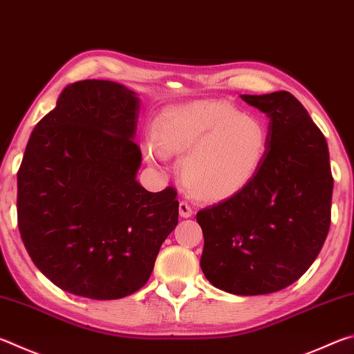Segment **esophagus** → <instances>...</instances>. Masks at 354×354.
<instances>
[{
	"label": "esophagus",
	"mask_w": 354,
	"mask_h": 354,
	"mask_svg": "<svg viewBox=\"0 0 354 354\" xmlns=\"http://www.w3.org/2000/svg\"><path fill=\"white\" fill-rule=\"evenodd\" d=\"M179 215H181L183 218H189V217H192V215H194V211H192V207L185 201L179 203Z\"/></svg>",
	"instance_id": "obj_1"
}]
</instances>
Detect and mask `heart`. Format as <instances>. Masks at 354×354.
Masks as SVG:
<instances>
[{
  "label": "heart",
  "mask_w": 354,
  "mask_h": 354,
  "mask_svg": "<svg viewBox=\"0 0 354 354\" xmlns=\"http://www.w3.org/2000/svg\"><path fill=\"white\" fill-rule=\"evenodd\" d=\"M154 142L142 145L148 162L164 156L179 159V178L196 200H230L248 187L268 151V129L259 117L242 113L226 101H194L159 113Z\"/></svg>",
  "instance_id": "b5f03b06"
}]
</instances>
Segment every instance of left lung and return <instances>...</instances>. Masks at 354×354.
Masks as SVG:
<instances>
[{
  "label": "left lung",
  "mask_w": 354,
  "mask_h": 354,
  "mask_svg": "<svg viewBox=\"0 0 354 354\" xmlns=\"http://www.w3.org/2000/svg\"><path fill=\"white\" fill-rule=\"evenodd\" d=\"M268 117V151L241 194L196 214L209 283L234 295L278 292L303 277L331 223L333 176L325 136L286 91L241 95Z\"/></svg>",
  "instance_id": "obj_1"
}]
</instances>
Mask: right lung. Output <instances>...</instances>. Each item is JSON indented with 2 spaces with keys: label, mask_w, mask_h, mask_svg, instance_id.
Masks as SVG:
<instances>
[{
  "label": "right lung",
  "mask_w": 354,
  "mask_h": 354,
  "mask_svg": "<svg viewBox=\"0 0 354 354\" xmlns=\"http://www.w3.org/2000/svg\"><path fill=\"white\" fill-rule=\"evenodd\" d=\"M140 100L118 82L68 84L35 124L17 175L19 230L35 267L62 290L128 297L178 225L175 189L137 181Z\"/></svg>",
  "instance_id": "right-lung-1"
}]
</instances>
